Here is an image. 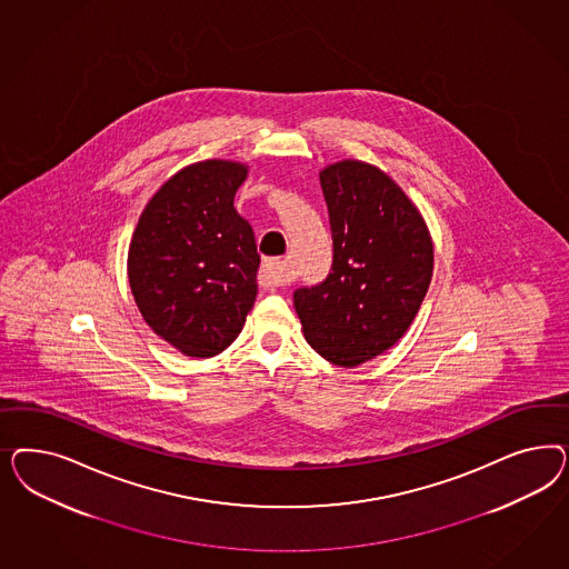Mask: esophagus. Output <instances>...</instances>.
I'll return each instance as SVG.
<instances>
[{"label": "esophagus", "mask_w": 569, "mask_h": 569, "mask_svg": "<svg viewBox=\"0 0 569 569\" xmlns=\"http://www.w3.org/2000/svg\"><path fill=\"white\" fill-rule=\"evenodd\" d=\"M259 283L262 288H279L286 283L283 276V260L264 259L260 264Z\"/></svg>", "instance_id": "34e87169"}]
</instances>
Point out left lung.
I'll list each match as a JSON object with an SVG mask.
<instances>
[{
	"mask_svg": "<svg viewBox=\"0 0 569 569\" xmlns=\"http://www.w3.org/2000/svg\"><path fill=\"white\" fill-rule=\"evenodd\" d=\"M333 260L328 277L293 292L305 338L326 361L355 367L397 345L430 288L433 250L421 214L371 164L321 172Z\"/></svg>",
	"mask_w": 569,
	"mask_h": 569,
	"instance_id": "obj_1",
	"label": "left lung"
}]
</instances>
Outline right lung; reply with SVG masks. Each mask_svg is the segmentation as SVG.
Segmentation results:
<instances>
[{
	"label": "right lung",
	"instance_id": "1",
	"mask_svg": "<svg viewBox=\"0 0 569 569\" xmlns=\"http://www.w3.org/2000/svg\"><path fill=\"white\" fill-rule=\"evenodd\" d=\"M238 162L186 167L156 191L129 246V283L146 323L188 357L223 352L257 300L254 231L233 208Z\"/></svg>",
	"mask_w": 569,
	"mask_h": 569
}]
</instances>
